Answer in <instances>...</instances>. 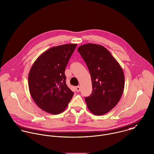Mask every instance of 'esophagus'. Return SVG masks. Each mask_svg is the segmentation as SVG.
<instances>
[{
    "label": "esophagus",
    "instance_id": "34e87169",
    "mask_svg": "<svg viewBox=\"0 0 154 154\" xmlns=\"http://www.w3.org/2000/svg\"><path fill=\"white\" fill-rule=\"evenodd\" d=\"M75 88H76V90H77V92H79V91H80V86H77Z\"/></svg>",
    "mask_w": 154,
    "mask_h": 154
}]
</instances>
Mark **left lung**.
<instances>
[{"mask_svg": "<svg viewBox=\"0 0 154 154\" xmlns=\"http://www.w3.org/2000/svg\"><path fill=\"white\" fill-rule=\"evenodd\" d=\"M77 50L91 75L92 93L85 98L87 107L94 115H103L117 105L122 95L125 86L123 69L110 52L101 45L85 44Z\"/></svg>", "mask_w": 154, "mask_h": 154, "instance_id": "obj_1", "label": "left lung"}]
</instances>
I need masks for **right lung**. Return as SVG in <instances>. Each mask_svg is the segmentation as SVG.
Here are the masks:
<instances>
[{
    "label": "right lung",
    "mask_w": 154,
    "mask_h": 154,
    "mask_svg": "<svg viewBox=\"0 0 154 154\" xmlns=\"http://www.w3.org/2000/svg\"><path fill=\"white\" fill-rule=\"evenodd\" d=\"M77 45L66 44L50 48L38 56L30 69V94L35 104L48 113L63 112L74 95L65 83V70Z\"/></svg>",
    "instance_id": "right-lung-1"
}]
</instances>
